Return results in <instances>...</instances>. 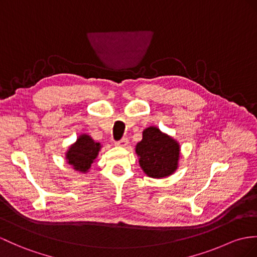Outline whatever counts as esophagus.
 <instances>
[{
    "label": "esophagus",
    "mask_w": 257,
    "mask_h": 257,
    "mask_svg": "<svg viewBox=\"0 0 257 257\" xmlns=\"http://www.w3.org/2000/svg\"><path fill=\"white\" fill-rule=\"evenodd\" d=\"M116 146H121V147H125L128 144V140L126 139V137H123V139H121L120 141H117L114 143Z\"/></svg>",
    "instance_id": "esophagus-1"
}]
</instances>
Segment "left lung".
Listing matches in <instances>:
<instances>
[{
	"instance_id": "8db88e82",
	"label": "left lung",
	"mask_w": 257,
	"mask_h": 257,
	"mask_svg": "<svg viewBox=\"0 0 257 257\" xmlns=\"http://www.w3.org/2000/svg\"><path fill=\"white\" fill-rule=\"evenodd\" d=\"M136 154L140 165L148 177L165 178L178 167L180 147L171 137L150 126L143 132V140L137 144Z\"/></svg>"
}]
</instances>
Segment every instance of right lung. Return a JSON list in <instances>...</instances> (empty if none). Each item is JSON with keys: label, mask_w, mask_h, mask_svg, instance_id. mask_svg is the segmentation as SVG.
<instances>
[{"label": "right lung", "mask_w": 257, "mask_h": 257, "mask_svg": "<svg viewBox=\"0 0 257 257\" xmlns=\"http://www.w3.org/2000/svg\"><path fill=\"white\" fill-rule=\"evenodd\" d=\"M100 149V144L95 143L90 136L81 135L68 149L66 159L75 170L87 172L91 167L93 160L96 159Z\"/></svg>", "instance_id": "right-lung-1"}]
</instances>
